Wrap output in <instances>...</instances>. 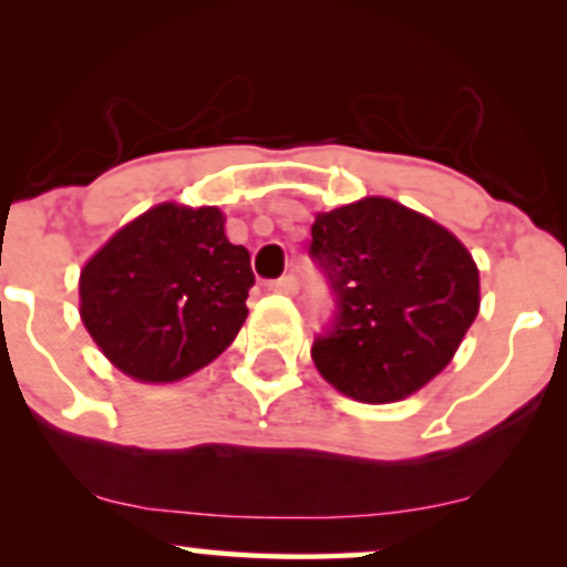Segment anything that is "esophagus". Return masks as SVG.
<instances>
[{"label":"esophagus","instance_id":"34e87169","mask_svg":"<svg viewBox=\"0 0 567 567\" xmlns=\"http://www.w3.org/2000/svg\"><path fill=\"white\" fill-rule=\"evenodd\" d=\"M269 290L282 292V296H296V292H298V279L292 277V275H288V277L277 279V282H269Z\"/></svg>","mask_w":567,"mask_h":567}]
</instances>
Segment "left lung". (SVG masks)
<instances>
[{
	"label": "left lung",
	"mask_w": 567,
	"mask_h": 567,
	"mask_svg": "<svg viewBox=\"0 0 567 567\" xmlns=\"http://www.w3.org/2000/svg\"><path fill=\"white\" fill-rule=\"evenodd\" d=\"M311 256L338 292L336 330L317 338L311 360L357 402L421 392L477 320L480 269L466 245L389 197L315 213Z\"/></svg>",
	"instance_id": "obj_1"
}]
</instances>
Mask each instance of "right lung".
<instances>
[{"mask_svg":"<svg viewBox=\"0 0 567 567\" xmlns=\"http://www.w3.org/2000/svg\"><path fill=\"white\" fill-rule=\"evenodd\" d=\"M256 277L220 207L159 202L80 271V317L109 362L141 383L188 379L237 338Z\"/></svg>","mask_w":567,"mask_h":567,"instance_id":"add662e5","label":"right lung"}]
</instances>
